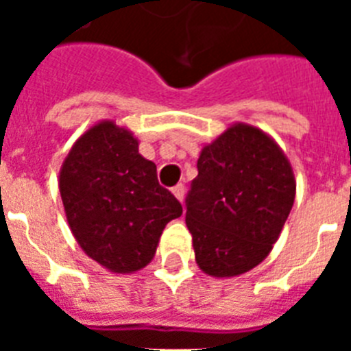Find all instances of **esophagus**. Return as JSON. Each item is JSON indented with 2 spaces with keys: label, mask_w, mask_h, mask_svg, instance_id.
I'll return each instance as SVG.
<instances>
[{
  "label": "esophagus",
  "mask_w": 351,
  "mask_h": 351,
  "mask_svg": "<svg viewBox=\"0 0 351 351\" xmlns=\"http://www.w3.org/2000/svg\"><path fill=\"white\" fill-rule=\"evenodd\" d=\"M173 195H175L180 202H184V198H186V187H184V184H178V186L173 187Z\"/></svg>",
  "instance_id": "1"
}]
</instances>
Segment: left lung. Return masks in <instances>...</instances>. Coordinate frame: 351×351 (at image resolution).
<instances>
[{"instance_id":"obj_1","label":"left lung","mask_w":351,"mask_h":351,"mask_svg":"<svg viewBox=\"0 0 351 351\" xmlns=\"http://www.w3.org/2000/svg\"><path fill=\"white\" fill-rule=\"evenodd\" d=\"M186 198L195 261L211 277L258 266L293 208L295 175L278 143L258 127L233 123L204 145Z\"/></svg>"}]
</instances>
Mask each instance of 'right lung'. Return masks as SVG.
Returning a JSON list of instances; mask_svg holds the SVG:
<instances>
[{
	"label": "right lung",
	"mask_w": 351,
	"mask_h": 351,
	"mask_svg": "<svg viewBox=\"0 0 351 351\" xmlns=\"http://www.w3.org/2000/svg\"><path fill=\"white\" fill-rule=\"evenodd\" d=\"M60 195L85 255L112 273L153 261L162 231L182 206L158 184L156 165L117 121L101 120L74 142L60 169Z\"/></svg>",
	"instance_id": "right-lung-1"
}]
</instances>
